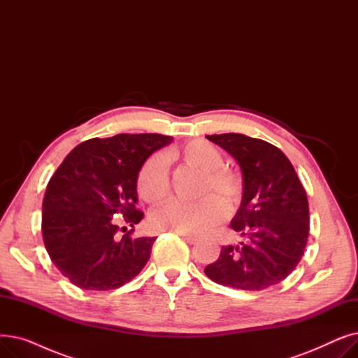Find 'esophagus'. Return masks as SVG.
Listing matches in <instances>:
<instances>
[{
	"mask_svg": "<svg viewBox=\"0 0 358 358\" xmlns=\"http://www.w3.org/2000/svg\"><path fill=\"white\" fill-rule=\"evenodd\" d=\"M180 236L185 241V242H189V243H197L199 242V238H196V236H192V235H185V234H180Z\"/></svg>",
	"mask_w": 358,
	"mask_h": 358,
	"instance_id": "34e87169",
	"label": "esophagus"
}]
</instances>
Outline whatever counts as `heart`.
<instances>
[{"mask_svg":"<svg viewBox=\"0 0 358 358\" xmlns=\"http://www.w3.org/2000/svg\"><path fill=\"white\" fill-rule=\"evenodd\" d=\"M168 161H180L201 171L199 196H206L196 203L171 201L150 215V224L158 231L185 235H203L227 216V206L234 209L242 199V178L232 169L224 168L223 155L217 146L204 139H194L174 148L165 154ZM139 197L158 204L169 193V181L165 159L154 155L145 161L136 180ZM216 192L221 199L208 196Z\"/></svg>","mask_w":358,"mask_h":358,"instance_id":"b5f03b06","label":"heart"}]
</instances>
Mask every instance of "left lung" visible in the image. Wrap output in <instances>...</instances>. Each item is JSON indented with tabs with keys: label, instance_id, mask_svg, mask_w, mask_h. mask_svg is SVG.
Returning <instances> with one entry per match:
<instances>
[{
	"label": "left lung",
	"instance_id": "obj_1",
	"mask_svg": "<svg viewBox=\"0 0 358 358\" xmlns=\"http://www.w3.org/2000/svg\"><path fill=\"white\" fill-rule=\"evenodd\" d=\"M238 162L243 194L231 228L245 236L222 247L204 268L215 283L239 290H264L299 264L309 235L306 192L289 158L274 145L241 134L206 136Z\"/></svg>",
	"mask_w": 358,
	"mask_h": 358
}]
</instances>
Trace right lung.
Instances as JSON below:
<instances>
[{
    "label": "right lung",
    "instance_id": "1",
    "mask_svg": "<svg viewBox=\"0 0 358 358\" xmlns=\"http://www.w3.org/2000/svg\"><path fill=\"white\" fill-rule=\"evenodd\" d=\"M171 142L158 134L94 138L75 146L56 169L43 199L42 234L52 262L72 285L113 290L142 271L157 236L120 235L115 217L123 216L130 228L142 220L139 169Z\"/></svg>",
    "mask_w": 358,
    "mask_h": 358
}]
</instances>
